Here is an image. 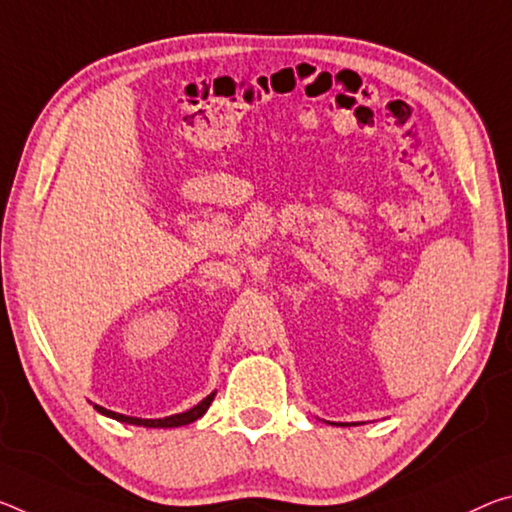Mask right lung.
I'll return each instance as SVG.
<instances>
[{
	"label": "right lung",
	"instance_id": "obj_1",
	"mask_svg": "<svg viewBox=\"0 0 512 512\" xmlns=\"http://www.w3.org/2000/svg\"><path fill=\"white\" fill-rule=\"evenodd\" d=\"M216 394H209L205 401H200L196 408L182 412V415H173V417H164V419H136V417H125V415H118V412H111V410H104L100 405H95L97 412H102V415H107L111 419H118L123 421V424H134V426H148V428H175V426H186L191 424V421L200 419L205 415L209 405H212Z\"/></svg>",
	"mask_w": 512,
	"mask_h": 512
}]
</instances>
